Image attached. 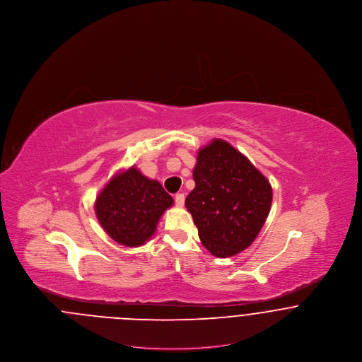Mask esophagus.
Instances as JSON below:
<instances>
[{"label":"esophagus","instance_id":"34e87169","mask_svg":"<svg viewBox=\"0 0 362 362\" xmlns=\"http://www.w3.org/2000/svg\"><path fill=\"white\" fill-rule=\"evenodd\" d=\"M175 204L179 207L183 206L185 205V194H182V192L176 194L175 195Z\"/></svg>","mask_w":362,"mask_h":362}]
</instances>
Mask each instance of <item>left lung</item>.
I'll return each instance as SVG.
<instances>
[{
	"label": "left lung",
	"instance_id": "left-lung-1",
	"mask_svg": "<svg viewBox=\"0 0 362 362\" xmlns=\"http://www.w3.org/2000/svg\"><path fill=\"white\" fill-rule=\"evenodd\" d=\"M192 177L195 189L186 207L207 251L229 258L248 248L270 213L269 180L245 156L217 138L199 149Z\"/></svg>",
	"mask_w": 362,
	"mask_h": 362
}]
</instances>
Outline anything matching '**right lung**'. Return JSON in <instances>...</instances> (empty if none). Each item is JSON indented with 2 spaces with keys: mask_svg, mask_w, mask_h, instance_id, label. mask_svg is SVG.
<instances>
[{
  "mask_svg": "<svg viewBox=\"0 0 362 362\" xmlns=\"http://www.w3.org/2000/svg\"><path fill=\"white\" fill-rule=\"evenodd\" d=\"M173 205L163 186L133 165L115 175L95 202V213L107 235L126 247H139L155 235L163 213Z\"/></svg>",
  "mask_w": 362,
  "mask_h": 362,
  "instance_id": "right-lung-1",
  "label": "right lung"
}]
</instances>
